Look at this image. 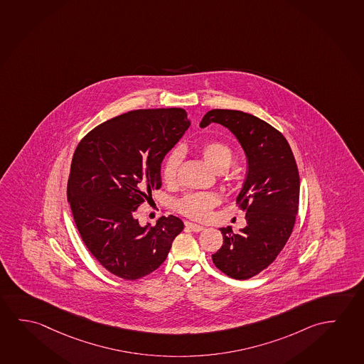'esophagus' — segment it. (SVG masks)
Wrapping results in <instances>:
<instances>
[{
	"label": "esophagus",
	"instance_id": "esophagus-1",
	"mask_svg": "<svg viewBox=\"0 0 364 364\" xmlns=\"http://www.w3.org/2000/svg\"><path fill=\"white\" fill-rule=\"evenodd\" d=\"M186 228H188L190 230L195 231V232H200V231L203 230L205 228L201 225H197V224H193V223H190V221H186L185 223Z\"/></svg>",
	"mask_w": 364,
	"mask_h": 364
}]
</instances>
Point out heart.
Returning <instances> with one entry per match:
<instances>
[{"mask_svg": "<svg viewBox=\"0 0 364 364\" xmlns=\"http://www.w3.org/2000/svg\"><path fill=\"white\" fill-rule=\"evenodd\" d=\"M200 153L208 166L218 172L225 171L232 162V150L229 145L220 140H210L203 143L200 146ZM181 161L182 153L179 149L169 151L164 158L162 164V178L166 183H173L176 181ZM218 203L219 197L215 193H190L177 202V208L181 214L190 219L205 220L208 219L211 210Z\"/></svg>", "mask_w": 364, "mask_h": 364, "instance_id": "b5f03b06", "label": "heart"}]
</instances>
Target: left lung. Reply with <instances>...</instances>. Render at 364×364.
I'll list each match as a JSON object with an SVG mask.
<instances>
[{"label": "left lung", "instance_id": "obj_1", "mask_svg": "<svg viewBox=\"0 0 364 364\" xmlns=\"http://www.w3.org/2000/svg\"><path fill=\"white\" fill-rule=\"evenodd\" d=\"M218 122L237 136L248 159V173L237 198L247 226L221 228L223 247L213 254L216 268L235 279L257 276L273 263L294 230L300 200V176L294 153L281 132L257 116L215 109L200 127Z\"/></svg>", "mask_w": 364, "mask_h": 364}]
</instances>
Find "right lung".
<instances>
[{
	"instance_id": "right-lung-1",
	"label": "right lung",
	"mask_w": 364,
	"mask_h": 364,
	"mask_svg": "<svg viewBox=\"0 0 364 364\" xmlns=\"http://www.w3.org/2000/svg\"><path fill=\"white\" fill-rule=\"evenodd\" d=\"M190 127L179 107L129 111L100 124L77 145L67 197L90 253L117 277L135 281L167 258L182 220L143 228L135 211L162 186L161 164Z\"/></svg>"
}]
</instances>
